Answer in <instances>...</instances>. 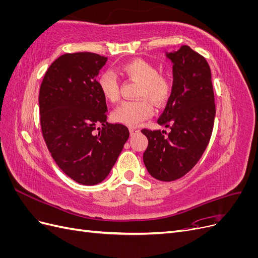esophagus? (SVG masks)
I'll return each instance as SVG.
<instances>
[{
  "label": "esophagus",
  "instance_id": "34e87169",
  "mask_svg": "<svg viewBox=\"0 0 258 258\" xmlns=\"http://www.w3.org/2000/svg\"><path fill=\"white\" fill-rule=\"evenodd\" d=\"M130 135L131 136H135L136 134H138V132H140V129H137V128H130Z\"/></svg>",
  "mask_w": 258,
  "mask_h": 258
}]
</instances>
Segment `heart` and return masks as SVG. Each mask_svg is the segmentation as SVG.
<instances>
[{
	"label": "heart",
	"mask_w": 258,
	"mask_h": 258,
	"mask_svg": "<svg viewBox=\"0 0 258 258\" xmlns=\"http://www.w3.org/2000/svg\"><path fill=\"white\" fill-rule=\"evenodd\" d=\"M120 72L129 79L140 83L139 96H146L157 105L162 104L170 93V83L165 76L158 74L155 64L143 59H135L126 62L120 67ZM98 85L103 97L111 102H116L119 98V83L115 74L105 70L100 74ZM152 103L146 99L124 101L117 106L112 117L117 122L127 126H138L143 120L153 115Z\"/></svg>",
	"instance_id": "heart-1"
}]
</instances>
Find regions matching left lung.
<instances>
[{
  "label": "left lung",
  "instance_id": "8db88e82",
  "mask_svg": "<svg viewBox=\"0 0 258 258\" xmlns=\"http://www.w3.org/2000/svg\"><path fill=\"white\" fill-rule=\"evenodd\" d=\"M166 57L173 64V84L157 122L171 131L142 130L148 139L143 161L153 177L171 182L189 172L205 153L213 130L215 103L211 70L201 54L183 45L166 51Z\"/></svg>",
  "mask_w": 258,
  "mask_h": 258
}]
</instances>
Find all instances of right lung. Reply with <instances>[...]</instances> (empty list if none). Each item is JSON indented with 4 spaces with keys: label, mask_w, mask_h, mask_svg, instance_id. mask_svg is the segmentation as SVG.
<instances>
[{
    "label": "right lung",
    "mask_w": 258,
    "mask_h": 258,
    "mask_svg": "<svg viewBox=\"0 0 258 258\" xmlns=\"http://www.w3.org/2000/svg\"><path fill=\"white\" fill-rule=\"evenodd\" d=\"M106 61L92 52L62 54L48 68L38 96L48 151L58 167L83 185L104 181L129 139L124 124L106 121L97 82Z\"/></svg>",
    "instance_id": "obj_1"
}]
</instances>
